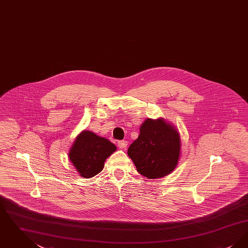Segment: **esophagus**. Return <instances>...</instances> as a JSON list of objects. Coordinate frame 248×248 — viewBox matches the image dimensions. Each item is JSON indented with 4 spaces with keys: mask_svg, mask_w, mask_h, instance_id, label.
<instances>
[{
    "mask_svg": "<svg viewBox=\"0 0 248 248\" xmlns=\"http://www.w3.org/2000/svg\"><path fill=\"white\" fill-rule=\"evenodd\" d=\"M127 141L125 140H120L118 141V147L120 149H125L127 147Z\"/></svg>",
    "mask_w": 248,
    "mask_h": 248,
    "instance_id": "obj_1",
    "label": "esophagus"
}]
</instances>
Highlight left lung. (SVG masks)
Returning a JSON list of instances; mask_svg holds the SVG:
<instances>
[{
  "label": "left lung",
  "mask_w": 248,
  "mask_h": 248,
  "mask_svg": "<svg viewBox=\"0 0 248 248\" xmlns=\"http://www.w3.org/2000/svg\"><path fill=\"white\" fill-rule=\"evenodd\" d=\"M139 138L130 145L127 154L138 172L147 178H159L171 173L180 154L179 134L163 119H147Z\"/></svg>",
  "instance_id": "8db88e82"
}]
</instances>
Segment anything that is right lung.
<instances>
[{
  "label": "right lung",
  "instance_id": "right-lung-1",
  "mask_svg": "<svg viewBox=\"0 0 248 248\" xmlns=\"http://www.w3.org/2000/svg\"><path fill=\"white\" fill-rule=\"evenodd\" d=\"M115 151L113 143L83 130L73 143L69 158L82 177L90 178L101 172L107 158Z\"/></svg>",
  "mask_w": 248,
  "mask_h": 248
}]
</instances>
